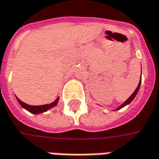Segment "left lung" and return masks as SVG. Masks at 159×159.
<instances>
[{"label": "left lung", "mask_w": 159, "mask_h": 159, "mask_svg": "<svg viewBox=\"0 0 159 159\" xmlns=\"http://www.w3.org/2000/svg\"><path fill=\"white\" fill-rule=\"evenodd\" d=\"M141 80H140V81H139V83H138V86H137V88H136V90L134 91V93H133L131 95H130V96H129V98H128V99H127V101H125V102L122 103V105H121V106H120V107H117L116 110H118V109H121L122 107H125L126 105H128V104H129V103H130V102H131L132 101L134 100V98L136 97V95H137V93H138V90H139V88H140V85H141Z\"/></svg>", "instance_id": "left-lung-1"}]
</instances>
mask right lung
Returning a JSON list of instances; mask_svg holds the SVG:
<instances>
[{"mask_svg":"<svg viewBox=\"0 0 159 159\" xmlns=\"http://www.w3.org/2000/svg\"><path fill=\"white\" fill-rule=\"evenodd\" d=\"M16 99H17L18 102L20 103V105H21L23 108H25L26 110H28L29 112H30V113H32V114L37 115V114H40V113L46 112L48 109L55 107L57 104V102H58L59 97H57L54 102H52V103H50V104H45V105H41V106H31V105H28L26 103H24L23 102H22L21 100H19L17 97H16Z\"/></svg>","mask_w":159,"mask_h":159,"instance_id":"1","label":"right lung"}]
</instances>
